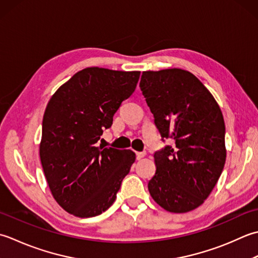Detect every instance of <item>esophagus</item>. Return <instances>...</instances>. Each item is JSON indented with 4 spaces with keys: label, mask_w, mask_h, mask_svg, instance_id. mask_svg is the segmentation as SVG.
Returning a JSON list of instances; mask_svg holds the SVG:
<instances>
[{
    "label": "esophagus",
    "mask_w": 258,
    "mask_h": 258,
    "mask_svg": "<svg viewBox=\"0 0 258 258\" xmlns=\"http://www.w3.org/2000/svg\"><path fill=\"white\" fill-rule=\"evenodd\" d=\"M136 156H137V159L140 160L141 158H144V157L146 156V152L145 151H138V152H136Z\"/></svg>",
    "instance_id": "esophagus-1"
}]
</instances>
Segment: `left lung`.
Masks as SVG:
<instances>
[{"label": "left lung", "mask_w": 258, "mask_h": 258, "mask_svg": "<svg viewBox=\"0 0 258 258\" xmlns=\"http://www.w3.org/2000/svg\"><path fill=\"white\" fill-rule=\"evenodd\" d=\"M139 86L162 140L173 141L155 152L150 195L167 212H190L209 196L224 169L222 110L208 89L186 70L144 71Z\"/></svg>", "instance_id": "8db88e82"}]
</instances>
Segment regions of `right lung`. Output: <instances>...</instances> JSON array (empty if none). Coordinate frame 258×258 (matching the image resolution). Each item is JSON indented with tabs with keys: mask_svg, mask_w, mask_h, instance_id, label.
Instances as JSON below:
<instances>
[{
	"mask_svg": "<svg viewBox=\"0 0 258 258\" xmlns=\"http://www.w3.org/2000/svg\"><path fill=\"white\" fill-rule=\"evenodd\" d=\"M139 77V71L86 68L57 89L45 108L42 168L52 196L73 216L106 212L136 160L134 151L97 144Z\"/></svg>",
	"mask_w": 258,
	"mask_h": 258,
	"instance_id": "1",
	"label": "right lung"
}]
</instances>
